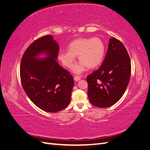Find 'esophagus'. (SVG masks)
Listing matches in <instances>:
<instances>
[{"mask_svg": "<svg viewBox=\"0 0 150 150\" xmlns=\"http://www.w3.org/2000/svg\"><path fill=\"white\" fill-rule=\"evenodd\" d=\"M74 81H76V82H77V81H79L81 79V78H80L79 76H74Z\"/></svg>", "mask_w": 150, "mask_h": 150, "instance_id": "obj_1", "label": "esophagus"}]
</instances>
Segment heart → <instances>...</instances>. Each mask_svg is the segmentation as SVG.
Listing matches in <instances>:
<instances>
[{
	"instance_id": "1",
	"label": "heart",
	"mask_w": 150,
	"mask_h": 150,
	"mask_svg": "<svg viewBox=\"0 0 150 150\" xmlns=\"http://www.w3.org/2000/svg\"><path fill=\"white\" fill-rule=\"evenodd\" d=\"M68 51H61L58 59L66 67L70 68L78 56L79 61L72 68L75 74H81L86 69H94L103 61L105 52V45L99 38H79L72 40L67 46Z\"/></svg>"
}]
</instances>
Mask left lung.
I'll return each mask as SVG.
<instances>
[{"mask_svg":"<svg viewBox=\"0 0 150 150\" xmlns=\"http://www.w3.org/2000/svg\"><path fill=\"white\" fill-rule=\"evenodd\" d=\"M130 76L128 52L119 40L112 37L110 39L103 64L86 78L90 103L99 108H108L116 103L125 93Z\"/></svg>","mask_w":150,"mask_h":150,"instance_id":"obj_1","label":"left lung"}]
</instances>
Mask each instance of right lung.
Masks as SVG:
<instances>
[{"mask_svg":"<svg viewBox=\"0 0 150 150\" xmlns=\"http://www.w3.org/2000/svg\"><path fill=\"white\" fill-rule=\"evenodd\" d=\"M59 50L52 35L43 36L26 49L20 66L21 83L27 96L49 112H58L69 105L74 83L69 72L57 62Z\"/></svg>","mask_w":150,"mask_h":150,"instance_id":"add662e5","label":"right lung"}]
</instances>
